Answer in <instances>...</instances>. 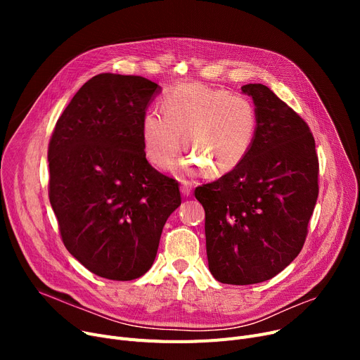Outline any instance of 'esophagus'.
Wrapping results in <instances>:
<instances>
[{
  "label": "esophagus",
  "instance_id": "1",
  "mask_svg": "<svg viewBox=\"0 0 360 360\" xmlns=\"http://www.w3.org/2000/svg\"><path fill=\"white\" fill-rule=\"evenodd\" d=\"M181 193L185 197L191 195V193H193V182L188 181V179H182L181 181Z\"/></svg>",
  "mask_w": 360,
  "mask_h": 360
}]
</instances>
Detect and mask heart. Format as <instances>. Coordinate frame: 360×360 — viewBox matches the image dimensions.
Returning a JSON list of instances; mask_svg holds the SVG:
<instances>
[{
    "label": "heart",
    "instance_id": "heart-1",
    "mask_svg": "<svg viewBox=\"0 0 360 360\" xmlns=\"http://www.w3.org/2000/svg\"><path fill=\"white\" fill-rule=\"evenodd\" d=\"M160 112H147L141 121L144 155L159 169H170L182 147L191 156L182 167L205 166L212 175L228 174L247 158L258 131V112L245 96L205 86H184L160 99Z\"/></svg>",
    "mask_w": 360,
    "mask_h": 360
}]
</instances>
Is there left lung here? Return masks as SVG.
<instances>
[{
    "label": "left lung",
    "mask_w": 360,
    "mask_h": 360,
    "mask_svg": "<svg viewBox=\"0 0 360 360\" xmlns=\"http://www.w3.org/2000/svg\"><path fill=\"white\" fill-rule=\"evenodd\" d=\"M258 131L242 163L195 188L205 212L213 277L226 285L266 281L297 257L318 198V155L308 124L264 84H245Z\"/></svg>",
    "instance_id": "1"
}]
</instances>
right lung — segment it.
I'll list each match as a JSON object with an SVG mask.
<instances>
[{
	"mask_svg": "<svg viewBox=\"0 0 360 360\" xmlns=\"http://www.w3.org/2000/svg\"><path fill=\"white\" fill-rule=\"evenodd\" d=\"M159 86L140 75L98 74L64 109L48 146L49 201L68 252L103 278L141 277L179 184L144 155L141 121Z\"/></svg>",
	"mask_w": 360,
	"mask_h": 360,
	"instance_id": "add662e5",
	"label": "right lung"
}]
</instances>
